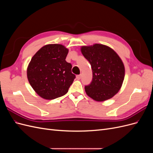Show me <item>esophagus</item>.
I'll return each mask as SVG.
<instances>
[{
  "label": "esophagus",
  "instance_id": "34e87169",
  "mask_svg": "<svg viewBox=\"0 0 153 153\" xmlns=\"http://www.w3.org/2000/svg\"><path fill=\"white\" fill-rule=\"evenodd\" d=\"M81 77H82V75H77L76 76V78L78 80H80V78H81Z\"/></svg>",
  "mask_w": 153,
  "mask_h": 153
}]
</instances>
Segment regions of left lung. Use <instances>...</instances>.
Masks as SVG:
<instances>
[{
  "mask_svg": "<svg viewBox=\"0 0 153 153\" xmlns=\"http://www.w3.org/2000/svg\"><path fill=\"white\" fill-rule=\"evenodd\" d=\"M80 50L92 71L91 84L85 87L86 94L96 101L112 98L121 88L124 79L121 59L112 48L102 44L82 46Z\"/></svg>",
  "mask_w": 153,
  "mask_h": 153,
  "instance_id": "8db88e82",
  "label": "left lung"
}]
</instances>
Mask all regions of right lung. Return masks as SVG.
Masks as SVG:
<instances>
[{
  "instance_id": "1",
  "label": "right lung",
  "mask_w": 153,
  "mask_h": 153,
  "mask_svg": "<svg viewBox=\"0 0 153 153\" xmlns=\"http://www.w3.org/2000/svg\"><path fill=\"white\" fill-rule=\"evenodd\" d=\"M69 50L61 44H48L32 57L27 75L32 89L41 98L53 100L66 94L75 78L72 66L66 61Z\"/></svg>"
}]
</instances>
